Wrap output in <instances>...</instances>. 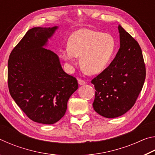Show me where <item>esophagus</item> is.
<instances>
[{"label":"esophagus","mask_w":155,"mask_h":155,"mask_svg":"<svg viewBox=\"0 0 155 155\" xmlns=\"http://www.w3.org/2000/svg\"><path fill=\"white\" fill-rule=\"evenodd\" d=\"M78 84H79L80 85H84V84H85V81L82 80V79H81V78H78Z\"/></svg>","instance_id":"obj_1"}]
</instances>
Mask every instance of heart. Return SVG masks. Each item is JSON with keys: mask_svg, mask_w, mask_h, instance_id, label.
Wrapping results in <instances>:
<instances>
[{"mask_svg": "<svg viewBox=\"0 0 155 155\" xmlns=\"http://www.w3.org/2000/svg\"><path fill=\"white\" fill-rule=\"evenodd\" d=\"M115 41L111 34L83 28L70 35L68 46L61 50L63 59L70 64L79 57L81 67L89 74L101 72L111 59Z\"/></svg>", "mask_w": 155, "mask_h": 155, "instance_id": "heart-1", "label": "heart"}]
</instances>
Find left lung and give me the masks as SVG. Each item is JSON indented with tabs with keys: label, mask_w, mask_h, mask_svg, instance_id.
Segmentation results:
<instances>
[{
	"label": "left lung",
	"mask_w": 155,
	"mask_h": 155,
	"mask_svg": "<svg viewBox=\"0 0 155 155\" xmlns=\"http://www.w3.org/2000/svg\"><path fill=\"white\" fill-rule=\"evenodd\" d=\"M120 47L108 67L91 80L95 111L107 118L127 113L134 105L146 78L142 52L137 41L118 26Z\"/></svg>",
	"instance_id": "8db88e82"
}]
</instances>
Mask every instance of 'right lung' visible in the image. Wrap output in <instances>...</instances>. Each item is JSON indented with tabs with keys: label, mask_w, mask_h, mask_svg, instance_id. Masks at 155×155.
<instances>
[{
	"label": "right lung",
	"mask_w": 155,
	"mask_h": 155,
	"mask_svg": "<svg viewBox=\"0 0 155 155\" xmlns=\"http://www.w3.org/2000/svg\"><path fill=\"white\" fill-rule=\"evenodd\" d=\"M57 27L28 30L8 60V87L12 98L33 122L52 124L64 116L77 78L62 69L59 57L44 48Z\"/></svg>",
	"instance_id": "1"
}]
</instances>
